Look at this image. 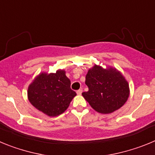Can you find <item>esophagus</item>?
Wrapping results in <instances>:
<instances>
[{
    "instance_id": "1",
    "label": "esophagus",
    "mask_w": 155,
    "mask_h": 155,
    "mask_svg": "<svg viewBox=\"0 0 155 155\" xmlns=\"http://www.w3.org/2000/svg\"><path fill=\"white\" fill-rule=\"evenodd\" d=\"M82 89H79V90H78V91H77V94H78V95H80V94H81V93H82Z\"/></svg>"
}]
</instances>
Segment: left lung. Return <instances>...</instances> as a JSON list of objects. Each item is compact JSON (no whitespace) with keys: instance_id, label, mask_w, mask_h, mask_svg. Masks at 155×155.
I'll list each match as a JSON object with an SVG mask.
<instances>
[{"instance_id":"1","label":"left lung","mask_w":155,"mask_h":155,"mask_svg":"<svg viewBox=\"0 0 155 155\" xmlns=\"http://www.w3.org/2000/svg\"><path fill=\"white\" fill-rule=\"evenodd\" d=\"M85 84L88 91L82 93V95L98 113H113L121 108L129 98L128 82L116 68L104 69L94 65L87 71Z\"/></svg>"}]
</instances>
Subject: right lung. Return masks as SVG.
I'll return each instance as SVG.
<instances>
[{
    "label": "right lung",
    "mask_w": 155,
    "mask_h": 155,
    "mask_svg": "<svg viewBox=\"0 0 155 155\" xmlns=\"http://www.w3.org/2000/svg\"><path fill=\"white\" fill-rule=\"evenodd\" d=\"M76 94L71 90V81L64 70L39 74L28 88L30 103L49 116L62 114Z\"/></svg>",
    "instance_id": "right-lung-1"
}]
</instances>
